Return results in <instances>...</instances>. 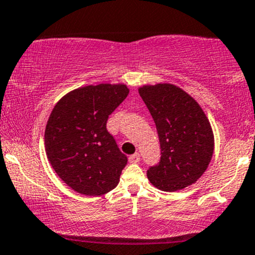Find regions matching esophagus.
<instances>
[{"label": "esophagus", "instance_id": "esophagus-1", "mask_svg": "<svg viewBox=\"0 0 255 255\" xmlns=\"http://www.w3.org/2000/svg\"><path fill=\"white\" fill-rule=\"evenodd\" d=\"M128 162H130V163H137V162H140V153L131 154V156L128 157Z\"/></svg>", "mask_w": 255, "mask_h": 255}]
</instances>
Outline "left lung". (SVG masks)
Returning <instances> with one entry per match:
<instances>
[{
    "label": "left lung",
    "mask_w": 255,
    "mask_h": 255,
    "mask_svg": "<svg viewBox=\"0 0 255 255\" xmlns=\"http://www.w3.org/2000/svg\"><path fill=\"white\" fill-rule=\"evenodd\" d=\"M157 128L161 158L147 170L149 182L163 191L195 183L214 153V133L198 103L173 85L138 89Z\"/></svg>",
    "instance_id": "8db88e82"
}]
</instances>
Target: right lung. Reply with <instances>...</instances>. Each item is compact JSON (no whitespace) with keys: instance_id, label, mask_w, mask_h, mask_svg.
<instances>
[{"instance_id":"right-lung-1","label":"right lung","mask_w":255,"mask_h":255,"mask_svg":"<svg viewBox=\"0 0 255 255\" xmlns=\"http://www.w3.org/2000/svg\"><path fill=\"white\" fill-rule=\"evenodd\" d=\"M128 94L125 85L87 86L54 107L45 128V148L55 172L75 191L103 195L119 183L128 163L107 130L109 115Z\"/></svg>"}]
</instances>
